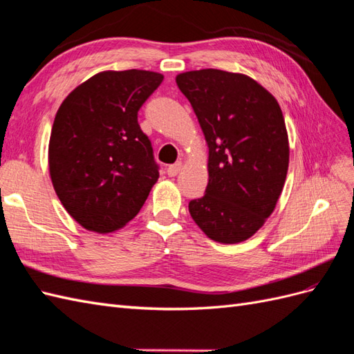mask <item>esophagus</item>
<instances>
[{
    "instance_id": "obj_1",
    "label": "esophagus",
    "mask_w": 354,
    "mask_h": 354,
    "mask_svg": "<svg viewBox=\"0 0 354 354\" xmlns=\"http://www.w3.org/2000/svg\"><path fill=\"white\" fill-rule=\"evenodd\" d=\"M180 169H183V161H178V162H175V165H171V166L167 167V175L169 176H176L180 171Z\"/></svg>"
}]
</instances>
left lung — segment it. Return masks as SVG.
I'll return each instance as SVG.
<instances>
[{
  "mask_svg": "<svg viewBox=\"0 0 354 354\" xmlns=\"http://www.w3.org/2000/svg\"><path fill=\"white\" fill-rule=\"evenodd\" d=\"M176 84L209 149L206 194L188 203L189 215L215 242L247 241L274 212L286 183L290 147L281 107L242 73L193 70Z\"/></svg>",
  "mask_w": 354,
  "mask_h": 354,
  "instance_id": "obj_1",
  "label": "left lung"
}]
</instances>
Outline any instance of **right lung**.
I'll use <instances>...</instances> for the list:
<instances>
[{
  "label": "right lung",
  "mask_w": 354,
  "mask_h": 354,
  "mask_svg": "<svg viewBox=\"0 0 354 354\" xmlns=\"http://www.w3.org/2000/svg\"><path fill=\"white\" fill-rule=\"evenodd\" d=\"M162 77L136 68L102 71L58 109L48 152L52 185L71 218L89 232L122 229L158 180L138 112Z\"/></svg>",
  "instance_id": "obj_1"
}]
</instances>
